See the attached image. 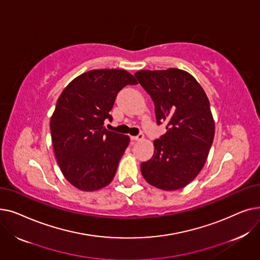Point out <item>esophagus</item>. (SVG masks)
Masks as SVG:
<instances>
[{"label": "esophagus", "mask_w": 260, "mask_h": 260, "mask_svg": "<svg viewBox=\"0 0 260 260\" xmlns=\"http://www.w3.org/2000/svg\"><path fill=\"white\" fill-rule=\"evenodd\" d=\"M143 138H144L143 134H139L138 136H133V137H131V139L134 141H140V140H143Z\"/></svg>", "instance_id": "esophagus-1"}]
</instances>
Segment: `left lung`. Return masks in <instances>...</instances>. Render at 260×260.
Masks as SVG:
<instances>
[{
	"mask_svg": "<svg viewBox=\"0 0 260 260\" xmlns=\"http://www.w3.org/2000/svg\"><path fill=\"white\" fill-rule=\"evenodd\" d=\"M135 77L155 104L157 124H167L141 173L160 189L182 188L202 170L214 140L210 101L195 78L178 68L140 71Z\"/></svg>",
	"mask_w": 260,
	"mask_h": 260,
	"instance_id": "obj_1",
	"label": "left lung"
}]
</instances>
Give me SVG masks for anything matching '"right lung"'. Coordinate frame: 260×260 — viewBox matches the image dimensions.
<instances>
[{"instance_id":"add662e5","label":"right lung","mask_w":260,"mask_h":260,"mask_svg":"<svg viewBox=\"0 0 260 260\" xmlns=\"http://www.w3.org/2000/svg\"><path fill=\"white\" fill-rule=\"evenodd\" d=\"M137 84L123 70L82 74L62 91L50 119L58 165L68 182L81 190L100 189L112 182L129 143L125 135L104 127L118 92Z\"/></svg>"}]
</instances>
